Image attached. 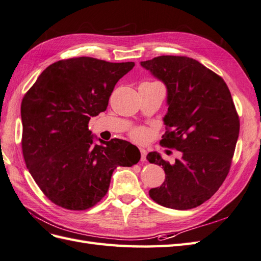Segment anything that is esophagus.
<instances>
[{"label": "esophagus", "instance_id": "obj_1", "mask_svg": "<svg viewBox=\"0 0 261 261\" xmlns=\"http://www.w3.org/2000/svg\"><path fill=\"white\" fill-rule=\"evenodd\" d=\"M140 152H141V162H145L146 160V150L144 148H140Z\"/></svg>", "mask_w": 261, "mask_h": 261}]
</instances>
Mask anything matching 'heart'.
I'll return each mask as SVG.
<instances>
[{"label":"heart","mask_w":261,"mask_h":261,"mask_svg":"<svg viewBox=\"0 0 261 261\" xmlns=\"http://www.w3.org/2000/svg\"><path fill=\"white\" fill-rule=\"evenodd\" d=\"M130 137L132 138V140H135L136 142H145V141L148 139V133L144 128H135L131 132H130Z\"/></svg>","instance_id":"1"}]
</instances>
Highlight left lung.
Segmentation results:
<instances>
[{"mask_svg": "<svg viewBox=\"0 0 261 261\" xmlns=\"http://www.w3.org/2000/svg\"><path fill=\"white\" fill-rule=\"evenodd\" d=\"M167 87L163 146L181 152L174 164L156 152L146 160L164 168L165 181L148 195L163 206L189 210L219 190L229 172L240 135V117L220 75L195 59L160 56L141 62Z\"/></svg>", "mask_w": 261, "mask_h": 261, "instance_id": "obj_1", "label": "left lung"}]
</instances>
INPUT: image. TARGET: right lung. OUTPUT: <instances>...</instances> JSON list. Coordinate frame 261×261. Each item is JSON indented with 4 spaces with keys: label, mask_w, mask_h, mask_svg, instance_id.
<instances>
[{
    "label": "right lung",
    "mask_w": 261,
    "mask_h": 261,
    "mask_svg": "<svg viewBox=\"0 0 261 261\" xmlns=\"http://www.w3.org/2000/svg\"><path fill=\"white\" fill-rule=\"evenodd\" d=\"M135 62L91 57L52 63L21 100V148L29 173L51 202L82 211L108 191L118 166L131 167L141 154L120 139L94 144L91 117L105 111L117 82Z\"/></svg>",
    "instance_id": "1"
}]
</instances>
